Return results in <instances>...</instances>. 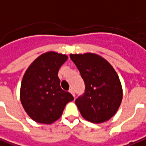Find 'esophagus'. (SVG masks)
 Here are the masks:
<instances>
[{
    "label": "esophagus",
    "mask_w": 146,
    "mask_h": 146,
    "mask_svg": "<svg viewBox=\"0 0 146 146\" xmlns=\"http://www.w3.org/2000/svg\"><path fill=\"white\" fill-rule=\"evenodd\" d=\"M69 93L73 95V97L75 98V93H74V90H73V89H70V90H69Z\"/></svg>",
    "instance_id": "34e87169"
}]
</instances>
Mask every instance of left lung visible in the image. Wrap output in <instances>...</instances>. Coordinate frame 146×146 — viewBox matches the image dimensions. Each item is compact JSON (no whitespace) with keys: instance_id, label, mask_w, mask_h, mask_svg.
Returning <instances> with one entry per match:
<instances>
[{"instance_id":"obj_1","label":"left lung","mask_w":146,"mask_h":146,"mask_svg":"<svg viewBox=\"0 0 146 146\" xmlns=\"http://www.w3.org/2000/svg\"><path fill=\"white\" fill-rule=\"evenodd\" d=\"M86 85L75 103L83 118L101 123L113 117L123 98V89L115 70L106 59L91 52L70 54Z\"/></svg>"}]
</instances>
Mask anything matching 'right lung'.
Returning a JSON list of instances; mask_svg holds the SVG:
<instances>
[{
  "label": "right lung",
  "mask_w": 146,
  "mask_h": 146,
  "mask_svg": "<svg viewBox=\"0 0 146 146\" xmlns=\"http://www.w3.org/2000/svg\"><path fill=\"white\" fill-rule=\"evenodd\" d=\"M68 56L48 52L40 55L28 67L20 89V100L25 111L34 121L50 124L62 115L73 95L63 90L58 78L60 66Z\"/></svg>",
  "instance_id": "1"
}]
</instances>
